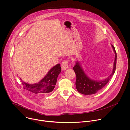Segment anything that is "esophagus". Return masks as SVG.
Returning <instances> with one entry per match:
<instances>
[{
    "label": "esophagus",
    "instance_id": "1",
    "mask_svg": "<svg viewBox=\"0 0 130 130\" xmlns=\"http://www.w3.org/2000/svg\"><path fill=\"white\" fill-rule=\"evenodd\" d=\"M68 64H69V63H68V61H67V60L64 61L61 65L62 69L63 70H65L67 69L68 68Z\"/></svg>",
    "mask_w": 130,
    "mask_h": 130
}]
</instances>
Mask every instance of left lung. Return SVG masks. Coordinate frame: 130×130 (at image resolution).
<instances>
[{
  "instance_id": "1",
  "label": "left lung",
  "mask_w": 130,
  "mask_h": 130,
  "mask_svg": "<svg viewBox=\"0 0 130 130\" xmlns=\"http://www.w3.org/2000/svg\"><path fill=\"white\" fill-rule=\"evenodd\" d=\"M111 46L115 53L113 68L111 74L104 80L98 81L90 78L85 73L79 62L78 61L76 62V64L73 69L76 75L75 85L76 89L78 92L83 95L96 94L103 88L111 79L115 72L117 65V53L115 47L112 45Z\"/></svg>"
}]
</instances>
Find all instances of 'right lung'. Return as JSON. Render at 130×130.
Instances as JSON below:
<instances>
[{
    "mask_svg": "<svg viewBox=\"0 0 130 130\" xmlns=\"http://www.w3.org/2000/svg\"><path fill=\"white\" fill-rule=\"evenodd\" d=\"M61 71L59 64L53 67L47 74L38 83L29 84L21 80L24 89L33 94H47L53 91L56 86L59 74ZM21 80V79L20 78Z\"/></svg>",
    "mask_w": 130,
    "mask_h": 130,
    "instance_id": "1",
    "label": "right lung"
}]
</instances>
